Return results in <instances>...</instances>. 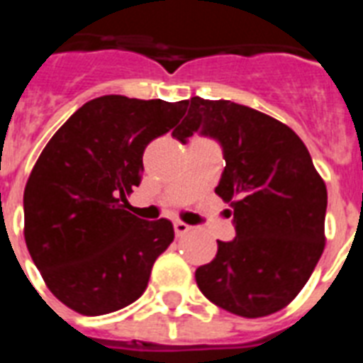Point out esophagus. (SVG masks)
<instances>
[{
  "mask_svg": "<svg viewBox=\"0 0 363 363\" xmlns=\"http://www.w3.org/2000/svg\"><path fill=\"white\" fill-rule=\"evenodd\" d=\"M173 228H175V233H177V235H179V238H182V235H186V233L190 232V230H192V228L188 226V224H184V222H181V220L173 222Z\"/></svg>",
  "mask_w": 363,
  "mask_h": 363,
  "instance_id": "obj_1",
  "label": "esophagus"
}]
</instances>
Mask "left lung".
I'll return each mask as SVG.
<instances>
[{
	"instance_id": "8db88e82",
	"label": "left lung",
	"mask_w": 363,
	"mask_h": 363,
	"mask_svg": "<svg viewBox=\"0 0 363 363\" xmlns=\"http://www.w3.org/2000/svg\"><path fill=\"white\" fill-rule=\"evenodd\" d=\"M173 135L196 131L222 145L226 167L215 192L233 209L238 238L218 241L196 269L203 296L245 318L284 309L315 271L324 245L328 190L303 141L286 124L228 99H188Z\"/></svg>"
}]
</instances>
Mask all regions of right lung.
I'll use <instances>...</instances> for the list:
<instances>
[{
	"label": "right lung",
	"instance_id": "add662e5",
	"mask_svg": "<svg viewBox=\"0 0 363 363\" xmlns=\"http://www.w3.org/2000/svg\"><path fill=\"white\" fill-rule=\"evenodd\" d=\"M188 101L101 96L67 118L26 182L24 239L48 290L79 315L133 303L175 232L125 211L143 152L186 113Z\"/></svg>",
	"mask_w": 363,
	"mask_h": 363
}]
</instances>
